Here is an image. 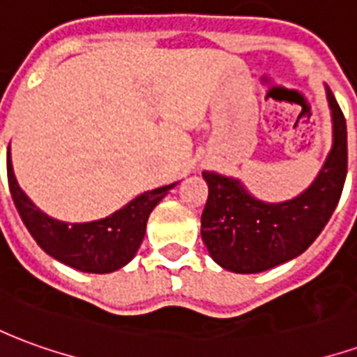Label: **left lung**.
<instances>
[{
    "label": "left lung",
    "instance_id": "8db88e82",
    "mask_svg": "<svg viewBox=\"0 0 357 357\" xmlns=\"http://www.w3.org/2000/svg\"><path fill=\"white\" fill-rule=\"evenodd\" d=\"M333 116V147L323 168L304 193L269 204L255 199L239 179L202 172L208 199L201 216V235L210 256L235 273H258L300 256L323 231L337 208L346 172V120L327 88Z\"/></svg>",
    "mask_w": 357,
    "mask_h": 357
}]
</instances>
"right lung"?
<instances>
[{
    "label": "right lung",
    "mask_w": 357,
    "mask_h": 357,
    "mask_svg": "<svg viewBox=\"0 0 357 357\" xmlns=\"http://www.w3.org/2000/svg\"><path fill=\"white\" fill-rule=\"evenodd\" d=\"M7 179L13 202L36 243L55 260L86 273H110L124 268L145 237L149 214L176 185L170 183L139 195L124 208L97 222L65 224L43 214L20 189L11 153H7Z\"/></svg>",
    "instance_id": "add662e5"
}]
</instances>
